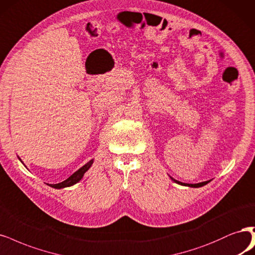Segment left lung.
<instances>
[{
    "mask_svg": "<svg viewBox=\"0 0 255 255\" xmlns=\"http://www.w3.org/2000/svg\"><path fill=\"white\" fill-rule=\"evenodd\" d=\"M175 182H177V183H179V184H182V186H188V187H192V188H199V187H203V186H205V184H207L208 182H210V180L209 181H204V182H199V183H194V184H192V183H183V182H180V181H178V180H175L174 178H172Z\"/></svg>",
    "mask_w": 255,
    "mask_h": 255,
    "instance_id": "left-lung-1",
    "label": "left lung"
}]
</instances>
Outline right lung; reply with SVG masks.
I'll return each mask as SVG.
<instances>
[{
    "mask_svg": "<svg viewBox=\"0 0 255 255\" xmlns=\"http://www.w3.org/2000/svg\"><path fill=\"white\" fill-rule=\"evenodd\" d=\"M92 163H93V160L89 161L85 165H83L82 168L79 169L77 172H75L73 175H71V176H69L67 179H65L64 181L56 183V184H49V186L52 187V188H56V189H61V188H65V187H71V186H73V184L77 183L79 180H80V179L83 177L84 173L91 168Z\"/></svg>",
    "mask_w": 255,
    "mask_h": 255,
    "instance_id": "right-lung-1",
    "label": "right lung"
}]
</instances>
